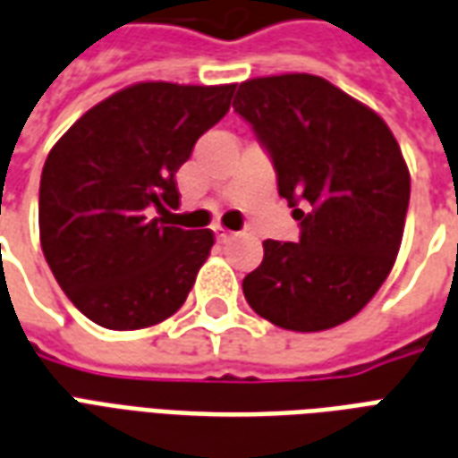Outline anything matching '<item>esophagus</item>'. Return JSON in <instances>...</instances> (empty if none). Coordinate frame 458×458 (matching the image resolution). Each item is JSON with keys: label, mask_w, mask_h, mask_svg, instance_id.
Wrapping results in <instances>:
<instances>
[{"label": "esophagus", "mask_w": 458, "mask_h": 458, "mask_svg": "<svg viewBox=\"0 0 458 458\" xmlns=\"http://www.w3.org/2000/svg\"><path fill=\"white\" fill-rule=\"evenodd\" d=\"M215 233H216V242H222V243H226V242H229V239H232V236H233V232H229V229H225V226H216Z\"/></svg>", "instance_id": "esophagus-1"}]
</instances>
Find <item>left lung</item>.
<instances>
[{
  "label": "left lung",
  "mask_w": 458,
  "mask_h": 458,
  "mask_svg": "<svg viewBox=\"0 0 458 458\" xmlns=\"http://www.w3.org/2000/svg\"><path fill=\"white\" fill-rule=\"evenodd\" d=\"M233 112L251 123L278 175L300 239L263 242L243 278L256 315L293 332H322L359 315L398 256L410 173L373 109L307 72L246 80Z\"/></svg>",
  "instance_id": "8db88e82"
}]
</instances>
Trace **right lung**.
I'll use <instances>...</instances> for the list:
<instances>
[{"instance_id":"obj_1","label":"right lung","mask_w":458,"mask_h":458,"mask_svg":"<svg viewBox=\"0 0 458 458\" xmlns=\"http://www.w3.org/2000/svg\"><path fill=\"white\" fill-rule=\"evenodd\" d=\"M233 85L139 82L95 105L46 158L41 249L63 293L106 329L178 312L209 256V229L165 226L175 173L232 105ZM156 208L163 217H151Z\"/></svg>"}]
</instances>
